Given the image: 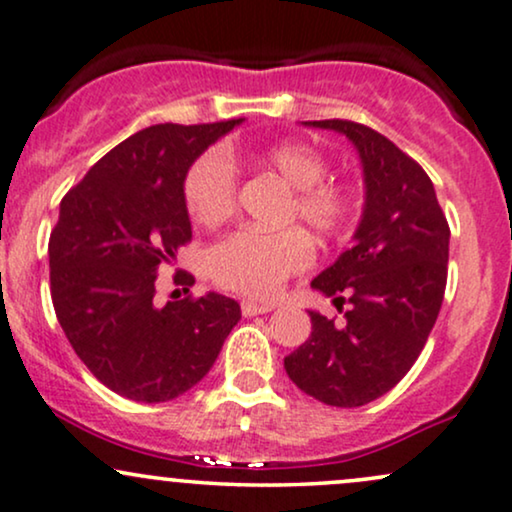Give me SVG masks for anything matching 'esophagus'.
<instances>
[{
  "mask_svg": "<svg viewBox=\"0 0 512 512\" xmlns=\"http://www.w3.org/2000/svg\"><path fill=\"white\" fill-rule=\"evenodd\" d=\"M275 308V304H270V301H254V299H246L242 301V313L244 318H251V315H263V313H270Z\"/></svg>",
  "mask_w": 512,
  "mask_h": 512,
  "instance_id": "34e87169",
  "label": "esophagus"
}]
</instances>
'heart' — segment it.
Instances as JSON below:
<instances>
[{
    "mask_svg": "<svg viewBox=\"0 0 512 512\" xmlns=\"http://www.w3.org/2000/svg\"><path fill=\"white\" fill-rule=\"evenodd\" d=\"M294 187L285 220H301L318 237H337L349 227L356 197L342 182L330 180L323 151L304 142H280L256 156ZM182 199L199 225L225 223L237 208V170L223 149H208L192 161L182 180ZM313 263V244L301 227L256 230L242 227L208 249V275L218 287L246 296L280 294L289 277Z\"/></svg>",
    "mask_w": 512,
    "mask_h": 512,
    "instance_id": "b5f03b06",
    "label": "heart"
}]
</instances>
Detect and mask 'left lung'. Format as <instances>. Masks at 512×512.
Masks as SVG:
<instances>
[{
	"instance_id": "1",
	"label": "left lung",
	"mask_w": 512,
	"mask_h": 512,
	"mask_svg": "<svg viewBox=\"0 0 512 512\" xmlns=\"http://www.w3.org/2000/svg\"><path fill=\"white\" fill-rule=\"evenodd\" d=\"M344 132L361 154L365 208L356 244L311 282L346 323L311 311L313 332L285 358L296 387L337 408L380 399L418 361L444 301L449 223L430 175L363 123L306 121Z\"/></svg>"
}]
</instances>
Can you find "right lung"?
<instances>
[{
	"label": "right lung",
	"mask_w": 512,
	"mask_h": 512,
	"mask_svg": "<svg viewBox=\"0 0 512 512\" xmlns=\"http://www.w3.org/2000/svg\"><path fill=\"white\" fill-rule=\"evenodd\" d=\"M242 118L151 125L102 156L61 199L49 237V289L73 351L125 399L161 403L216 363L242 311L223 294L161 304L159 270L192 242L182 180ZM173 282L189 292L194 277ZM178 289V294H180Z\"/></svg>",
	"instance_id": "1"
}]
</instances>
